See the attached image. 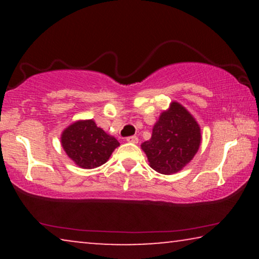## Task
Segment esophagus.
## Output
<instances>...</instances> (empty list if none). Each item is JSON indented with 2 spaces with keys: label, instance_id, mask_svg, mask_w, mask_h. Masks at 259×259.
<instances>
[{
  "label": "esophagus",
  "instance_id": "34e87169",
  "mask_svg": "<svg viewBox=\"0 0 259 259\" xmlns=\"http://www.w3.org/2000/svg\"><path fill=\"white\" fill-rule=\"evenodd\" d=\"M138 137L136 136H131V137H127L126 138V141H128V143H133V144H137L138 143Z\"/></svg>",
  "mask_w": 259,
  "mask_h": 259
}]
</instances>
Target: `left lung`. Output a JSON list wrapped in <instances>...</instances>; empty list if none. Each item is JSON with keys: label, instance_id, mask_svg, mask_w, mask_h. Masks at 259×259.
<instances>
[{"label": "left lung", "instance_id": "obj_1", "mask_svg": "<svg viewBox=\"0 0 259 259\" xmlns=\"http://www.w3.org/2000/svg\"><path fill=\"white\" fill-rule=\"evenodd\" d=\"M201 140L200 127L182 105L172 102L153 127L152 137L141 144L150 166L162 175H172L192 160Z\"/></svg>", "mask_w": 259, "mask_h": 259}]
</instances>
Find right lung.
Returning <instances> with one entry per match:
<instances>
[{
  "label": "right lung",
  "mask_w": 259,
  "mask_h": 259,
  "mask_svg": "<svg viewBox=\"0 0 259 259\" xmlns=\"http://www.w3.org/2000/svg\"><path fill=\"white\" fill-rule=\"evenodd\" d=\"M61 144L67 155L82 168L105 164L120 145L114 137L95 125L93 120L76 121L67 127L61 136Z\"/></svg>",
  "instance_id": "right-lung-1"
}]
</instances>
